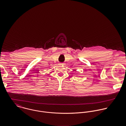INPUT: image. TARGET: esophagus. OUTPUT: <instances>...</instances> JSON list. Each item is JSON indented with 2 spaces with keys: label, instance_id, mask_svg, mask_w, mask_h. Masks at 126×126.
Here are the masks:
<instances>
[{
  "label": "esophagus",
  "instance_id": "esophagus-1",
  "mask_svg": "<svg viewBox=\"0 0 126 126\" xmlns=\"http://www.w3.org/2000/svg\"><path fill=\"white\" fill-rule=\"evenodd\" d=\"M61 65H64V63H60Z\"/></svg>",
  "mask_w": 126,
  "mask_h": 126
}]
</instances>
